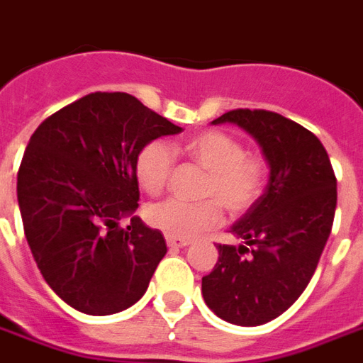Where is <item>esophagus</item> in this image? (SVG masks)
I'll return each mask as SVG.
<instances>
[{
	"label": "esophagus",
	"mask_w": 363,
	"mask_h": 363,
	"mask_svg": "<svg viewBox=\"0 0 363 363\" xmlns=\"http://www.w3.org/2000/svg\"><path fill=\"white\" fill-rule=\"evenodd\" d=\"M167 245H169L171 249L186 247V245H190V240H175V238H167Z\"/></svg>",
	"instance_id": "34e87169"
}]
</instances>
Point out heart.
<instances>
[{
  "label": "heart",
  "mask_w": 363,
  "mask_h": 363,
  "mask_svg": "<svg viewBox=\"0 0 363 363\" xmlns=\"http://www.w3.org/2000/svg\"><path fill=\"white\" fill-rule=\"evenodd\" d=\"M179 150L207 171L201 196H211L228 213H242L255 203L264 184V165L259 157L243 154L236 138L220 131H203L186 138ZM175 167V152L162 140H154L138 152L135 173L140 188L148 194L162 192ZM148 225L167 238L188 240L220 220V209L214 200L200 203L169 200L146 207Z\"/></svg>",
  "instance_id": "heart-1"
}]
</instances>
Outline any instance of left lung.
Here are the masks:
<instances>
[{"label": "left lung", "mask_w": 363, "mask_h": 363, "mask_svg": "<svg viewBox=\"0 0 363 363\" xmlns=\"http://www.w3.org/2000/svg\"><path fill=\"white\" fill-rule=\"evenodd\" d=\"M220 123L255 138L268 182L232 225L240 245H217L201 295L220 320L255 328L284 314L308 286L333 226L337 179L320 138L284 116L232 110L211 121Z\"/></svg>", "instance_id": "8db88e82"}]
</instances>
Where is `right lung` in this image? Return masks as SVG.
Listing matches in <instances>:
<instances>
[{
  "label": "right lung",
  "mask_w": 363,
  "mask_h": 363,
  "mask_svg": "<svg viewBox=\"0 0 363 363\" xmlns=\"http://www.w3.org/2000/svg\"><path fill=\"white\" fill-rule=\"evenodd\" d=\"M181 131L127 93H91L30 137L16 177L24 234L43 280L72 308L110 316L146 293L167 245L135 215V162Z\"/></svg>",
  "instance_id": "obj_1"
}]
</instances>
